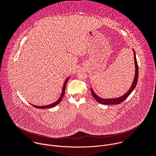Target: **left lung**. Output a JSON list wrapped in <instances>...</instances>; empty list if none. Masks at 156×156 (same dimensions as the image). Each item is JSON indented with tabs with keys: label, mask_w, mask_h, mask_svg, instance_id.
I'll return each mask as SVG.
<instances>
[{
	"label": "left lung",
	"mask_w": 156,
	"mask_h": 156,
	"mask_svg": "<svg viewBox=\"0 0 156 156\" xmlns=\"http://www.w3.org/2000/svg\"><path fill=\"white\" fill-rule=\"evenodd\" d=\"M133 53H134V60H135V78L134 80L133 81V83L129 88V90L123 95L121 97L117 98H113V99H103L100 97H99L98 95L96 94V93L94 92V91L91 88V91L93 97L100 104H104V105H111V104H119L121 102H122L123 101H125L128 96L132 93V91L134 90V89L135 88L138 80V65L136 60V54L135 51L133 49Z\"/></svg>",
	"instance_id": "left-lung-1"
}]
</instances>
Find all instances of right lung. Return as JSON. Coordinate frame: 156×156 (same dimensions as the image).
<instances>
[{
    "instance_id": "obj_1",
    "label": "right lung",
    "mask_w": 156,
    "mask_h": 156,
    "mask_svg": "<svg viewBox=\"0 0 156 156\" xmlns=\"http://www.w3.org/2000/svg\"><path fill=\"white\" fill-rule=\"evenodd\" d=\"M70 78V77H68L67 78H66L64 82V84H63V88H62V93H61V95L60 96V98H58V99L55 101V102L52 103V104H49V105H42V106H39V105H33L32 104H31V105H32L33 106H34V107L37 108H41V109H44V108H52V107H54L55 106H56L57 105H58L62 101L63 96H64V94H65V87H66V83H67L69 79Z\"/></svg>"
}]
</instances>
